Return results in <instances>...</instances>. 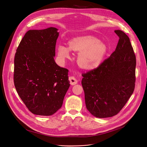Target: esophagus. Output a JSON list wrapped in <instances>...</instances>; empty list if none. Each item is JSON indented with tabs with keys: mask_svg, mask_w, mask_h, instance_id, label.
Instances as JSON below:
<instances>
[{
	"mask_svg": "<svg viewBox=\"0 0 147 147\" xmlns=\"http://www.w3.org/2000/svg\"><path fill=\"white\" fill-rule=\"evenodd\" d=\"M69 81H70V84H71V85H75V84H76L78 83L77 80L75 77H70L69 78Z\"/></svg>",
	"mask_w": 147,
	"mask_h": 147,
	"instance_id": "obj_1",
	"label": "esophagus"
}]
</instances>
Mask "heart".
Instances as JSON below:
<instances>
[{"label": "heart", "instance_id": "b5f03b06", "mask_svg": "<svg viewBox=\"0 0 147 147\" xmlns=\"http://www.w3.org/2000/svg\"><path fill=\"white\" fill-rule=\"evenodd\" d=\"M71 50L78 52V65L86 70L97 68L102 62L107 51V46L100 40L92 36L74 38L69 43V46L60 45L58 56L62 60L70 57Z\"/></svg>", "mask_w": 147, "mask_h": 147}]
</instances>
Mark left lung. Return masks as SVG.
Returning <instances> with one entry per match:
<instances>
[{
    "label": "left lung",
    "instance_id": "1",
    "mask_svg": "<svg viewBox=\"0 0 147 147\" xmlns=\"http://www.w3.org/2000/svg\"><path fill=\"white\" fill-rule=\"evenodd\" d=\"M115 50L97 68L82 74L86 108L98 118L111 117L122 110L134 92L136 57L129 38L123 31Z\"/></svg>",
    "mask_w": 147,
    "mask_h": 147
}]
</instances>
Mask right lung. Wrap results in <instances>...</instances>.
I'll list each match as a JSON object with an SVG mask.
<instances>
[{
  "instance_id": "1",
  "label": "right lung",
  "mask_w": 147,
  "mask_h": 147,
  "mask_svg": "<svg viewBox=\"0 0 147 147\" xmlns=\"http://www.w3.org/2000/svg\"><path fill=\"white\" fill-rule=\"evenodd\" d=\"M57 29L30 30L17 48L13 80L18 94L34 114L49 116L62 106L70 84L69 70L54 60Z\"/></svg>"
}]
</instances>
